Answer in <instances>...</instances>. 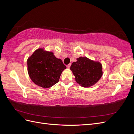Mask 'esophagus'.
<instances>
[{
    "instance_id": "esophagus-1",
    "label": "esophagus",
    "mask_w": 134,
    "mask_h": 134,
    "mask_svg": "<svg viewBox=\"0 0 134 134\" xmlns=\"http://www.w3.org/2000/svg\"><path fill=\"white\" fill-rule=\"evenodd\" d=\"M70 66H71V64H69L68 65H67V68H68V69H69L70 68Z\"/></svg>"
}]
</instances>
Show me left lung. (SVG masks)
Instances as JSON below:
<instances>
[{"mask_svg":"<svg viewBox=\"0 0 134 134\" xmlns=\"http://www.w3.org/2000/svg\"><path fill=\"white\" fill-rule=\"evenodd\" d=\"M70 70L76 82L83 87H90L98 82L103 75L102 64L87 57H79L72 63Z\"/></svg>","mask_w":134,"mask_h":134,"instance_id":"8db88e82","label":"left lung"}]
</instances>
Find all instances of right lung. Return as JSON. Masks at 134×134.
Returning <instances> with one entry per match:
<instances>
[{"label":"right lung","mask_w":134,"mask_h":134,"mask_svg":"<svg viewBox=\"0 0 134 134\" xmlns=\"http://www.w3.org/2000/svg\"><path fill=\"white\" fill-rule=\"evenodd\" d=\"M66 69L62 60L52 51L43 48L36 50L27 59V71L31 80L36 85L48 88L57 83L63 71Z\"/></svg>","instance_id":"obj_1"}]
</instances>
